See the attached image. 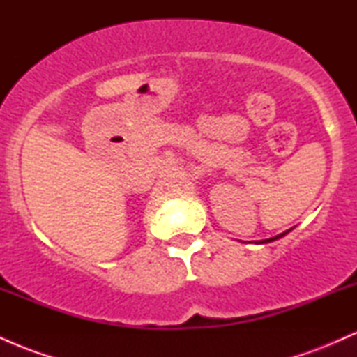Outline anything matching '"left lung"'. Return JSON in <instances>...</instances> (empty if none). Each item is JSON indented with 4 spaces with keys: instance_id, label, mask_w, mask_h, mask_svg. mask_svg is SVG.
<instances>
[{
    "instance_id": "obj_1",
    "label": "left lung",
    "mask_w": 357,
    "mask_h": 357,
    "mask_svg": "<svg viewBox=\"0 0 357 357\" xmlns=\"http://www.w3.org/2000/svg\"><path fill=\"white\" fill-rule=\"evenodd\" d=\"M290 230H287V231H284V233H280V235H277V236H273V238H267V240H258V241H255V243H270V241H273V240H278V238H282V236H285L287 233H289Z\"/></svg>"
}]
</instances>
